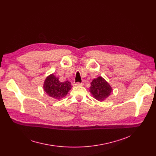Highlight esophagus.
<instances>
[{"instance_id":"34e87169","label":"esophagus","mask_w":156,"mask_h":156,"mask_svg":"<svg viewBox=\"0 0 156 156\" xmlns=\"http://www.w3.org/2000/svg\"><path fill=\"white\" fill-rule=\"evenodd\" d=\"M83 83H80V82H78V83H74L73 84V86H83Z\"/></svg>"}]
</instances>
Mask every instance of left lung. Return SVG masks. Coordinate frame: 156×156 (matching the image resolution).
<instances>
[{
  "label": "left lung",
  "instance_id": "8db88e82",
  "mask_svg": "<svg viewBox=\"0 0 156 156\" xmlns=\"http://www.w3.org/2000/svg\"><path fill=\"white\" fill-rule=\"evenodd\" d=\"M90 88V93L99 101L105 100L112 91V89L109 84L101 76L94 79Z\"/></svg>",
  "mask_w": 156,
  "mask_h": 156
}]
</instances>
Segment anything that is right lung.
<instances>
[{
	"instance_id": "1",
	"label": "right lung",
	"mask_w": 156,
	"mask_h": 156,
	"mask_svg": "<svg viewBox=\"0 0 156 156\" xmlns=\"http://www.w3.org/2000/svg\"><path fill=\"white\" fill-rule=\"evenodd\" d=\"M44 90L50 97L60 99L67 94L71 90V84L69 81L60 82L54 74L46 78L44 83Z\"/></svg>"
}]
</instances>
